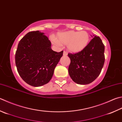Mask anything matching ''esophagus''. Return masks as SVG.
<instances>
[{
	"label": "esophagus",
	"mask_w": 122,
	"mask_h": 122,
	"mask_svg": "<svg viewBox=\"0 0 122 122\" xmlns=\"http://www.w3.org/2000/svg\"><path fill=\"white\" fill-rule=\"evenodd\" d=\"M63 55L64 56H66L67 55V52H66V51H64V52H63Z\"/></svg>",
	"instance_id": "1"
}]
</instances>
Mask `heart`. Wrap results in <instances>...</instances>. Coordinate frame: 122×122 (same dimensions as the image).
I'll return each mask as SVG.
<instances>
[{"instance_id": "1", "label": "heart", "mask_w": 122, "mask_h": 122, "mask_svg": "<svg viewBox=\"0 0 122 122\" xmlns=\"http://www.w3.org/2000/svg\"><path fill=\"white\" fill-rule=\"evenodd\" d=\"M89 41V34L86 31H68L58 33L56 39H52V42L56 45H67L68 49L70 51L77 53L86 47Z\"/></svg>"}]
</instances>
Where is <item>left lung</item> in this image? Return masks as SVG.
Masks as SVG:
<instances>
[{"label":"left lung","instance_id":"1","mask_svg":"<svg viewBox=\"0 0 122 122\" xmlns=\"http://www.w3.org/2000/svg\"><path fill=\"white\" fill-rule=\"evenodd\" d=\"M105 46L99 36H95L84 50L68 54L71 63L68 73L79 84L91 83L100 74L105 63Z\"/></svg>","mask_w":122,"mask_h":122}]
</instances>
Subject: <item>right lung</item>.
Instances as JSON below:
<instances>
[{
    "mask_svg": "<svg viewBox=\"0 0 122 122\" xmlns=\"http://www.w3.org/2000/svg\"><path fill=\"white\" fill-rule=\"evenodd\" d=\"M44 33H27L18 43L15 54L18 73L24 81L33 86H40L51 79L54 70L63 56L51 49V43Z\"/></svg>",
    "mask_w": 122,
    "mask_h": 122,
    "instance_id": "obj_1",
    "label": "right lung"
}]
</instances>
